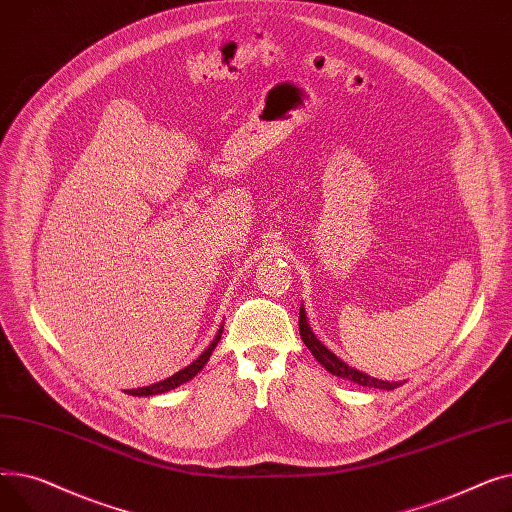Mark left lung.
Instances as JSON below:
<instances>
[{
	"mask_svg": "<svg viewBox=\"0 0 512 512\" xmlns=\"http://www.w3.org/2000/svg\"><path fill=\"white\" fill-rule=\"evenodd\" d=\"M299 332H301V338H303L305 346L313 353V357H315L321 365H324L330 373L338 375V378L351 380V382H355V384H359V386L380 388V390H394V388L400 386V382L375 380V378H371V375H367V373H363V371H357V369H353V367H348L342 359H338L332 351H328V348H326L324 344H321V342L317 340V336L311 332L303 305H301V313H299Z\"/></svg>",
	"mask_w": 512,
	"mask_h": 512,
	"instance_id": "8db88e82",
	"label": "left lung"
}]
</instances>
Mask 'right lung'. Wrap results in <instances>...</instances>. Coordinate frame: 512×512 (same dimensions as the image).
Returning <instances> with one entry per match:
<instances>
[{"instance_id": "add662e5", "label": "right lung", "mask_w": 512, "mask_h": 512, "mask_svg": "<svg viewBox=\"0 0 512 512\" xmlns=\"http://www.w3.org/2000/svg\"><path fill=\"white\" fill-rule=\"evenodd\" d=\"M222 332H224V326H220V330H218V334H215V338H213V342L205 348V351L191 363V365H186L184 369H180V371H176L172 378H166V380H161V382H157V384H151V386H143V388H134V390H124L126 394H132V396H151V394H164V392H168V390H174V388H178L180 384H186L188 380H193L195 375L205 367V363L209 361V357H211V353H213V348L218 346V342H220V338H222Z\"/></svg>"}]
</instances>
